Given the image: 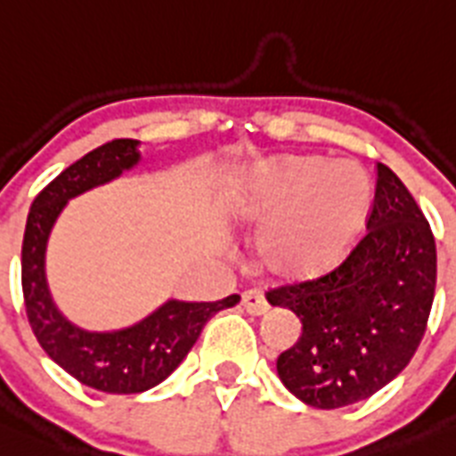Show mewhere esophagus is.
Listing matches in <instances>:
<instances>
[{
	"label": "esophagus",
	"mask_w": 456,
	"mask_h": 456,
	"mask_svg": "<svg viewBox=\"0 0 456 456\" xmlns=\"http://www.w3.org/2000/svg\"><path fill=\"white\" fill-rule=\"evenodd\" d=\"M243 307L248 310V314H252V316H264L268 310H271V305H268L266 296L261 294V291H256V289L245 291Z\"/></svg>",
	"instance_id": "34e87169"
}]
</instances>
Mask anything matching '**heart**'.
<instances>
[{
	"mask_svg": "<svg viewBox=\"0 0 456 456\" xmlns=\"http://www.w3.org/2000/svg\"><path fill=\"white\" fill-rule=\"evenodd\" d=\"M371 181L351 160L280 156L243 174L224 192L232 220L264 224L259 255L268 271L312 280L354 250L371 211Z\"/></svg>",
	"mask_w": 456,
	"mask_h": 456,
	"instance_id": "heart-1",
	"label": "heart"
}]
</instances>
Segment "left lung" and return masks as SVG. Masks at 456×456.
I'll return each mask as SVG.
<instances>
[{"instance_id":"left-lung-1","label":"left lung","mask_w":456,"mask_h":456,"mask_svg":"<svg viewBox=\"0 0 456 456\" xmlns=\"http://www.w3.org/2000/svg\"><path fill=\"white\" fill-rule=\"evenodd\" d=\"M436 289V243L406 185L376 165L367 233L335 271L268 291L303 335L277 358L289 393L314 409H342L379 393L409 365Z\"/></svg>"}]
</instances>
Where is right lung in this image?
<instances>
[{"mask_svg":"<svg viewBox=\"0 0 456 456\" xmlns=\"http://www.w3.org/2000/svg\"><path fill=\"white\" fill-rule=\"evenodd\" d=\"M140 158L137 140H112L73 162L37 195L22 240V294L38 344L73 379L110 395L144 393L165 381L195 346L206 323L240 300L236 294L216 303L172 298L142 322L105 332L85 330L61 314L45 277L50 232L73 197L118 179Z\"/></svg>","mask_w":456,"mask_h":456,"instance_id":"add662e5","label":"right lung"}]
</instances>
